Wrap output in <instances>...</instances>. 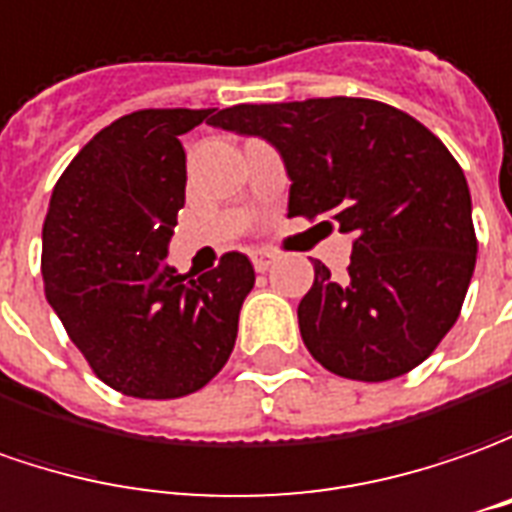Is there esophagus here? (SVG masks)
I'll use <instances>...</instances> for the list:
<instances>
[{
    "instance_id": "esophagus-1",
    "label": "esophagus",
    "mask_w": 512,
    "mask_h": 512,
    "mask_svg": "<svg viewBox=\"0 0 512 512\" xmlns=\"http://www.w3.org/2000/svg\"><path fill=\"white\" fill-rule=\"evenodd\" d=\"M274 263V255L271 252H252V266H255V271H266Z\"/></svg>"
}]
</instances>
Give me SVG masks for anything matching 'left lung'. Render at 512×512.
Instances as JSON below:
<instances>
[{
	"label": "left lung",
	"mask_w": 512,
	"mask_h": 512,
	"mask_svg": "<svg viewBox=\"0 0 512 512\" xmlns=\"http://www.w3.org/2000/svg\"><path fill=\"white\" fill-rule=\"evenodd\" d=\"M210 123L283 154L288 218L356 238L344 277L314 260L297 308L308 353L370 384L423 364L454 328L476 263L468 182L440 137L367 97L241 103Z\"/></svg>",
	"instance_id": "left-lung-1"
}]
</instances>
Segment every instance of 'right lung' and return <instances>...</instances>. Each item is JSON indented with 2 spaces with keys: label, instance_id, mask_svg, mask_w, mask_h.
I'll use <instances>...</instances> for the list:
<instances>
[{
  "label": "right lung",
  "instance_id": "add662e5",
  "mask_svg": "<svg viewBox=\"0 0 512 512\" xmlns=\"http://www.w3.org/2000/svg\"><path fill=\"white\" fill-rule=\"evenodd\" d=\"M212 111H131L97 131L52 190L44 294L92 373L128 398L168 401L210 384L255 285L241 252L198 277L168 266L187 184L179 137Z\"/></svg>",
  "mask_w": 512,
  "mask_h": 512
}]
</instances>
